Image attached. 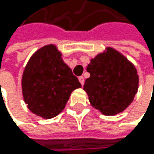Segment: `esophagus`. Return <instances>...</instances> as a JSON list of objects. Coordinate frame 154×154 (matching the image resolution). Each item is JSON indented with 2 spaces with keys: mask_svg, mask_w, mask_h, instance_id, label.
<instances>
[{
  "mask_svg": "<svg viewBox=\"0 0 154 154\" xmlns=\"http://www.w3.org/2000/svg\"><path fill=\"white\" fill-rule=\"evenodd\" d=\"M79 82H80V84L83 86V84H84V78H83V76H79Z\"/></svg>",
  "mask_w": 154,
  "mask_h": 154,
  "instance_id": "1",
  "label": "esophagus"
}]
</instances>
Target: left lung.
Masks as SVG:
<instances>
[{"instance_id": "8db88e82", "label": "left lung", "mask_w": 154, "mask_h": 154, "mask_svg": "<svg viewBox=\"0 0 154 154\" xmlns=\"http://www.w3.org/2000/svg\"><path fill=\"white\" fill-rule=\"evenodd\" d=\"M83 90L95 109L104 116H116L133 102L139 88V75L134 64L112 47L91 59Z\"/></svg>"}]
</instances>
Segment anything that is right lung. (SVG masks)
I'll use <instances>...</instances> for the list:
<instances>
[{"label": "right lung", "mask_w": 154, "mask_h": 154, "mask_svg": "<svg viewBox=\"0 0 154 154\" xmlns=\"http://www.w3.org/2000/svg\"><path fill=\"white\" fill-rule=\"evenodd\" d=\"M21 85L27 108L44 119L58 116L71 93L81 88L54 44L41 47L31 55L25 66Z\"/></svg>", "instance_id": "add662e5"}]
</instances>
